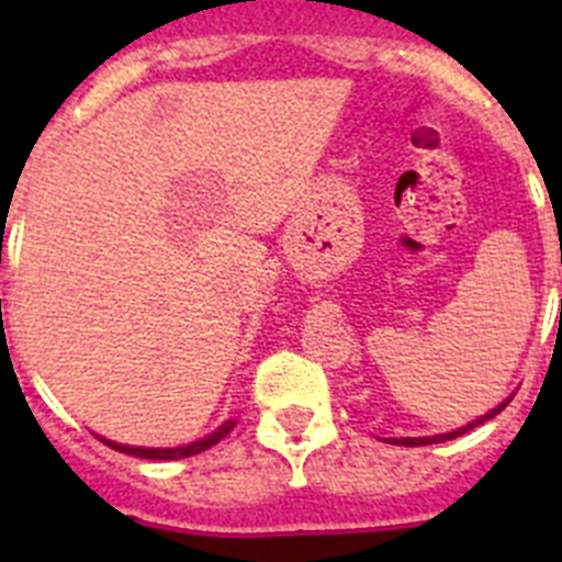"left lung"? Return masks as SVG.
I'll return each mask as SVG.
<instances>
[{
  "instance_id": "8db88e82",
  "label": "left lung",
  "mask_w": 562,
  "mask_h": 562,
  "mask_svg": "<svg viewBox=\"0 0 562 562\" xmlns=\"http://www.w3.org/2000/svg\"><path fill=\"white\" fill-rule=\"evenodd\" d=\"M506 402H509V400H506ZM506 402H501L498 408H493V411H490V414H484V416H481V419L470 422V425H464V428L453 430V434H441V436H425V439H391V441H394V445H402V448H419V445H436V441H448V439H456V436H461V434H467V430L479 428V425H484L486 419H493V416H498L501 411L506 408Z\"/></svg>"
}]
</instances>
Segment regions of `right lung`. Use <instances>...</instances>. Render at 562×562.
<instances>
[{
    "label": "right lung",
    "instance_id": "right-lung-1",
    "mask_svg": "<svg viewBox=\"0 0 562 562\" xmlns=\"http://www.w3.org/2000/svg\"><path fill=\"white\" fill-rule=\"evenodd\" d=\"M236 428V422H225L216 434L205 436L202 441H193V445H188V448H128V445H117V441H109V439H101L103 445H109L112 450H117V453H126V456H137V459H157V461H171V459H188V456H196L202 453V450H211L213 445H220L222 439H225L231 430Z\"/></svg>",
    "mask_w": 562,
    "mask_h": 562
}]
</instances>
